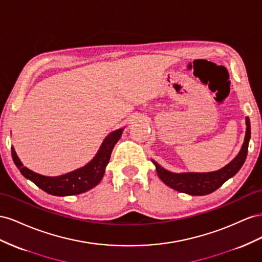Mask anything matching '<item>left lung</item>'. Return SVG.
<instances>
[{
    "label": "left lung",
    "instance_id": "obj_1",
    "mask_svg": "<svg viewBox=\"0 0 262 262\" xmlns=\"http://www.w3.org/2000/svg\"><path fill=\"white\" fill-rule=\"evenodd\" d=\"M250 121L249 117H246V134L244 144L238 155L225 167L212 172H171V171L162 168L159 163L151 159L156 167L160 180L166 183L170 188L179 192L190 194V195H206L217 190L220 186L225 183L228 179L233 178L246 160L248 152V145L250 140Z\"/></svg>",
    "mask_w": 262,
    "mask_h": 262
}]
</instances>
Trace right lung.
Instances as JSON below:
<instances>
[{
    "label": "right lung",
    "mask_w": 262,
    "mask_h": 262,
    "mask_svg": "<svg viewBox=\"0 0 262 262\" xmlns=\"http://www.w3.org/2000/svg\"><path fill=\"white\" fill-rule=\"evenodd\" d=\"M123 130L124 128H119L110 133L103 140L93 159L88 162L85 166L61 176L47 177L34 172L33 170L26 168L19 160L14 147L11 148L13 161L16 164L21 174L48 194L56 196L76 195V194H81L91 190L100 183L104 173H105V168L110 161L112 150L121 138Z\"/></svg>",
    "instance_id": "1"
}]
</instances>
